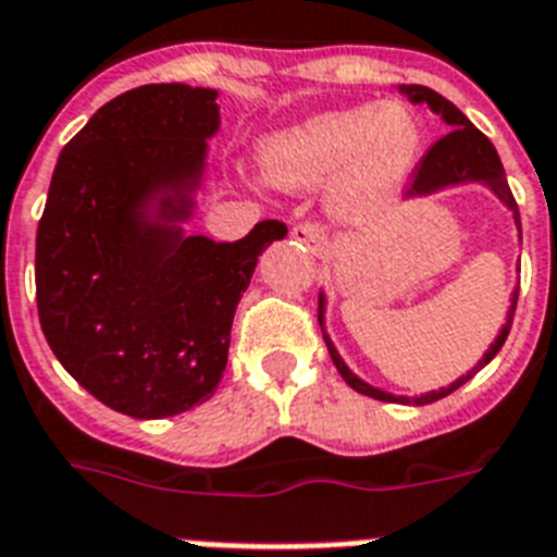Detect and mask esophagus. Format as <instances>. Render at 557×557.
I'll return each instance as SVG.
<instances>
[{
    "mask_svg": "<svg viewBox=\"0 0 557 557\" xmlns=\"http://www.w3.org/2000/svg\"><path fill=\"white\" fill-rule=\"evenodd\" d=\"M292 239L300 245H306L309 251L314 253H326L330 251V243H326V234H323V227L312 225V222H297L292 227Z\"/></svg>",
    "mask_w": 557,
    "mask_h": 557,
    "instance_id": "esophagus-1",
    "label": "esophagus"
}]
</instances>
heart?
Returning <instances> with one entry per match:
<instances>
[{"label": "heart", "mask_w": 557, "mask_h": 557, "mask_svg": "<svg viewBox=\"0 0 557 557\" xmlns=\"http://www.w3.org/2000/svg\"><path fill=\"white\" fill-rule=\"evenodd\" d=\"M422 159V126L401 103L330 109L262 141V173L283 190L326 185V213L367 225L396 201Z\"/></svg>", "instance_id": "1"}]
</instances>
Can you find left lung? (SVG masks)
Returning a JSON list of instances; mask_svg holds the SVG:
<instances>
[{
	"mask_svg": "<svg viewBox=\"0 0 557 557\" xmlns=\"http://www.w3.org/2000/svg\"><path fill=\"white\" fill-rule=\"evenodd\" d=\"M410 103H428L431 112L445 121L450 126L448 135H442L440 141L433 144L431 150L424 152V159L416 164L413 176H410V190L407 196H431L436 190H445V187H454V185H468V182H480L485 185L488 190L497 196V199L506 205V208L515 213V225L520 231V213H518V201L511 196L509 190V182H506V170L500 164V156L494 150V144L485 138L480 129H476L471 121H468L462 112H459L450 100H445L440 91L428 89V86H401ZM323 309H326V297L321 295V306H318V321H321V330H323ZM515 309H518V288L511 292V306L509 312H506V323H503L500 335L494 338V344L485 349V356L476 361L466 375H459L457 381H450L448 387H440V389H431V393H422V396H393L387 389L381 387H372L367 381H361L356 372L349 370L344 364V358L338 356V349L332 344V338L326 335L323 330V341H326V349H330L332 361L338 367L341 379L347 381L349 387L361 393V396H370V398H379V401H398V405H431V401H440V398L450 396L454 389H459L466 381H471L476 372L483 370L488 361H492L500 347L506 344L509 338V330H511V321H515Z\"/></svg>",
	"mask_w": 557,
	"mask_h": 557,
	"instance_id": "obj_1",
	"label": "left lung"
}]
</instances>
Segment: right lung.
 Instances as JSON below:
<instances>
[{
    "label": "right lung",
    "instance_id": "add662e5",
    "mask_svg": "<svg viewBox=\"0 0 557 557\" xmlns=\"http://www.w3.org/2000/svg\"><path fill=\"white\" fill-rule=\"evenodd\" d=\"M216 89L138 86L57 159L37 227V312L57 361L117 413L164 419L208 401L231 323L277 219L236 243L187 236Z\"/></svg>",
    "mask_w": 557,
    "mask_h": 557
}]
</instances>
